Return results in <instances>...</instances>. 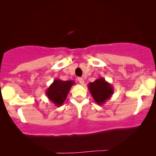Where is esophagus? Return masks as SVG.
<instances>
[{"mask_svg": "<svg viewBox=\"0 0 156 156\" xmlns=\"http://www.w3.org/2000/svg\"><path fill=\"white\" fill-rule=\"evenodd\" d=\"M78 82H79V83L81 84V85H83V84L84 83V80L82 78H78Z\"/></svg>", "mask_w": 156, "mask_h": 156, "instance_id": "obj_1", "label": "esophagus"}]
</instances>
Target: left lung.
Returning a JSON list of instances; mask_svg holds the SVG:
<instances>
[{
	"label": "left lung",
	"mask_w": 156,
	"mask_h": 156,
	"mask_svg": "<svg viewBox=\"0 0 156 156\" xmlns=\"http://www.w3.org/2000/svg\"><path fill=\"white\" fill-rule=\"evenodd\" d=\"M88 89L93 99L98 105H103L111 98L114 94V88L112 84L103 78H98L88 84Z\"/></svg>",
	"instance_id": "left-lung-1"
}]
</instances>
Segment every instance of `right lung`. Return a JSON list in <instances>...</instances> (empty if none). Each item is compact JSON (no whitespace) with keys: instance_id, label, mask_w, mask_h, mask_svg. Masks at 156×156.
Returning <instances> with one entry per match:
<instances>
[{"instance_id":"right-lung-1","label":"right lung","mask_w":156,"mask_h":156,"mask_svg":"<svg viewBox=\"0 0 156 156\" xmlns=\"http://www.w3.org/2000/svg\"><path fill=\"white\" fill-rule=\"evenodd\" d=\"M74 84V80L55 79L46 90L45 94L55 106H61L65 101L68 93Z\"/></svg>"}]
</instances>
